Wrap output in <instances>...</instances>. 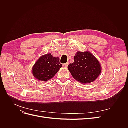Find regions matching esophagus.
I'll return each instance as SVG.
<instances>
[{
    "instance_id": "obj_1",
    "label": "esophagus",
    "mask_w": 128,
    "mask_h": 128,
    "mask_svg": "<svg viewBox=\"0 0 128 128\" xmlns=\"http://www.w3.org/2000/svg\"><path fill=\"white\" fill-rule=\"evenodd\" d=\"M68 65V62L66 63V64H62V66H64V67H67Z\"/></svg>"
}]
</instances>
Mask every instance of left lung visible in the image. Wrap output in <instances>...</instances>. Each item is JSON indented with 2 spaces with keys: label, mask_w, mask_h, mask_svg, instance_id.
Returning a JSON list of instances; mask_svg holds the SVG:
<instances>
[{
  "label": "left lung",
  "mask_w": 128,
  "mask_h": 128,
  "mask_svg": "<svg viewBox=\"0 0 128 128\" xmlns=\"http://www.w3.org/2000/svg\"><path fill=\"white\" fill-rule=\"evenodd\" d=\"M68 69L73 78L82 84L94 82L101 73L102 66L98 59L89 51H77L72 64Z\"/></svg>",
  "instance_id": "left-lung-1"
}]
</instances>
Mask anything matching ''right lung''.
I'll return each instance as SVG.
<instances>
[{
	"mask_svg": "<svg viewBox=\"0 0 128 128\" xmlns=\"http://www.w3.org/2000/svg\"><path fill=\"white\" fill-rule=\"evenodd\" d=\"M61 67L59 58L48 53L42 56L37 60L32 68V73L38 80L46 82L54 76Z\"/></svg>",
	"mask_w": 128,
	"mask_h": 128,
	"instance_id": "obj_1",
	"label": "right lung"
}]
</instances>
